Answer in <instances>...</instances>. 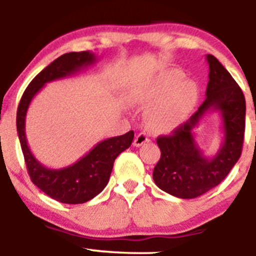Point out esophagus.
<instances>
[{
  "mask_svg": "<svg viewBox=\"0 0 256 256\" xmlns=\"http://www.w3.org/2000/svg\"><path fill=\"white\" fill-rule=\"evenodd\" d=\"M149 138L146 136V132H140V134H137L136 137H134V146H140L144 144L146 142H148Z\"/></svg>",
  "mask_w": 256,
  "mask_h": 256,
  "instance_id": "34e87169",
  "label": "esophagus"
}]
</instances>
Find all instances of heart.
<instances>
[{"mask_svg":"<svg viewBox=\"0 0 256 256\" xmlns=\"http://www.w3.org/2000/svg\"><path fill=\"white\" fill-rule=\"evenodd\" d=\"M182 78L183 74L177 71L164 73L143 94L146 102H156L146 113V122L155 130L180 125L198 101V85L189 79L180 82Z\"/></svg>","mask_w":256,"mask_h":256,"instance_id":"heart-1","label":"heart"}]
</instances>
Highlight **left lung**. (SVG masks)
<instances>
[{
    "label": "left lung",
    "instance_id": "8db88e82",
    "mask_svg": "<svg viewBox=\"0 0 256 256\" xmlns=\"http://www.w3.org/2000/svg\"><path fill=\"white\" fill-rule=\"evenodd\" d=\"M210 64L206 100L198 112L170 136L158 137L161 156L152 179L161 190L179 198H195L224 180L242 152L246 128V98L242 90L218 58L208 54ZM210 110L222 116L224 140L213 158L204 157L192 130Z\"/></svg>",
    "mask_w": 256,
    "mask_h": 256
}]
</instances>
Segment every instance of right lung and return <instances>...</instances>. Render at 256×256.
Wrapping results in <instances>:
<instances>
[{"label": "right lung", "instance_id": "obj_1", "mask_svg": "<svg viewBox=\"0 0 256 256\" xmlns=\"http://www.w3.org/2000/svg\"><path fill=\"white\" fill-rule=\"evenodd\" d=\"M95 61L96 56L90 52H73L61 55L32 79L18 107V136L32 183L49 198L62 204H84L98 195L110 180L114 160L131 146L134 134L128 131L122 136L102 140L73 165L52 170L43 166L28 148L25 134L26 112L32 98L46 83L70 77L95 64Z\"/></svg>", "mask_w": 256, "mask_h": 256}]
</instances>
